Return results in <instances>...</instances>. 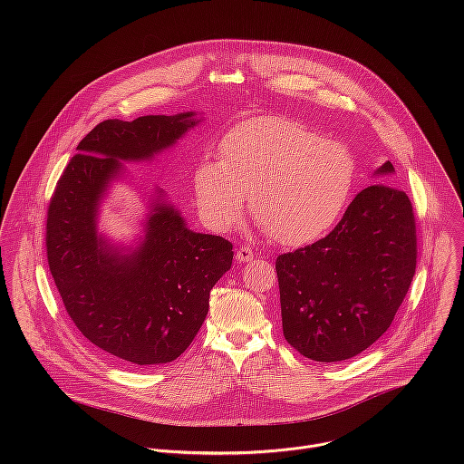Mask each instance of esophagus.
<instances>
[{"instance_id":"34e87169","label":"esophagus","mask_w":464,"mask_h":464,"mask_svg":"<svg viewBox=\"0 0 464 464\" xmlns=\"http://www.w3.org/2000/svg\"><path fill=\"white\" fill-rule=\"evenodd\" d=\"M236 259H237L239 263H250V261H254V259H256V254H254V250H252V248L243 246V248H239V250H237Z\"/></svg>"}]
</instances>
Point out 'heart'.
I'll list each match as a JSON object with an SVG mask.
<instances>
[{
    "label": "heart",
    "instance_id": "obj_1",
    "mask_svg": "<svg viewBox=\"0 0 464 464\" xmlns=\"http://www.w3.org/2000/svg\"><path fill=\"white\" fill-rule=\"evenodd\" d=\"M355 180L352 151L304 123L256 118L219 144V160H203L193 175L199 210L219 232L234 228L250 195L259 225L285 246L325 236L350 198Z\"/></svg>",
    "mask_w": 464,
    "mask_h": 464
}]
</instances>
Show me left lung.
Masks as SVG:
<instances>
[{
	"label": "left lung",
	"mask_w": 464,
	"mask_h": 464,
	"mask_svg": "<svg viewBox=\"0 0 464 464\" xmlns=\"http://www.w3.org/2000/svg\"><path fill=\"white\" fill-rule=\"evenodd\" d=\"M395 173L384 162L375 175ZM282 331L302 355L337 362L390 329L416 269L407 195L373 184L352 199L331 234L276 257Z\"/></svg>",
	"instance_id": "left-lung-1"
}]
</instances>
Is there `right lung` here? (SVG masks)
<instances>
[{
  "mask_svg": "<svg viewBox=\"0 0 464 464\" xmlns=\"http://www.w3.org/2000/svg\"><path fill=\"white\" fill-rule=\"evenodd\" d=\"M195 112L107 120L76 146L48 207L46 252L67 314L98 350L129 366L175 361L208 313L214 284L232 266V243L193 232L155 189L132 250L98 232V214L123 162L151 160L199 120Z\"/></svg>",
  "mask_w": 464,
  "mask_h": 464,
  "instance_id": "right-lung-1",
  "label": "right lung"
}]
</instances>
